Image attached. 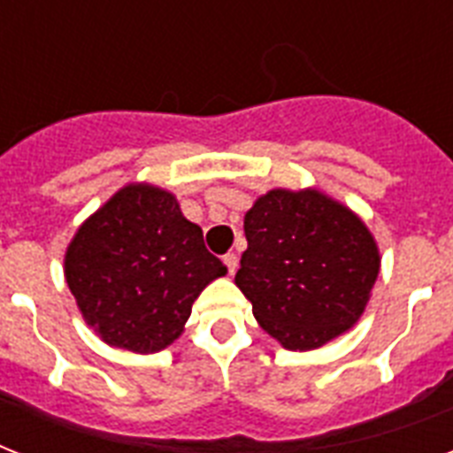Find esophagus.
<instances>
[{
  "mask_svg": "<svg viewBox=\"0 0 453 453\" xmlns=\"http://www.w3.org/2000/svg\"><path fill=\"white\" fill-rule=\"evenodd\" d=\"M223 263H226L227 273H230V275H234V270H237V256L226 254V256H223Z\"/></svg>",
  "mask_w": 453,
  "mask_h": 453,
  "instance_id": "1",
  "label": "esophagus"
}]
</instances>
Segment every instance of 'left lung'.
Masks as SVG:
<instances>
[{"mask_svg":"<svg viewBox=\"0 0 453 453\" xmlns=\"http://www.w3.org/2000/svg\"><path fill=\"white\" fill-rule=\"evenodd\" d=\"M249 247L234 284L289 350H312L357 322L379 277L376 240L319 190L265 192L244 216Z\"/></svg>","mask_w":453,"mask_h":453,"instance_id":"obj_1","label":"left lung"}]
</instances>
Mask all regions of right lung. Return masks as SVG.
<instances>
[{"instance_id": "obj_1", "label": "right lung", "mask_w": 453, "mask_h": 453, "mask_svg": "<svg viewBox=\"0 0 453 453\" xmlns=\"http://www.w3.org/2000/svg\"><path fill=\"white\" fill-rule=\"evenodd\" d=\"M227 268L171 192L148 183L117 190L65 251V280L81 317L108 345L157 352L171 345L206 284Z\"/></svg>"}]
</instances>
